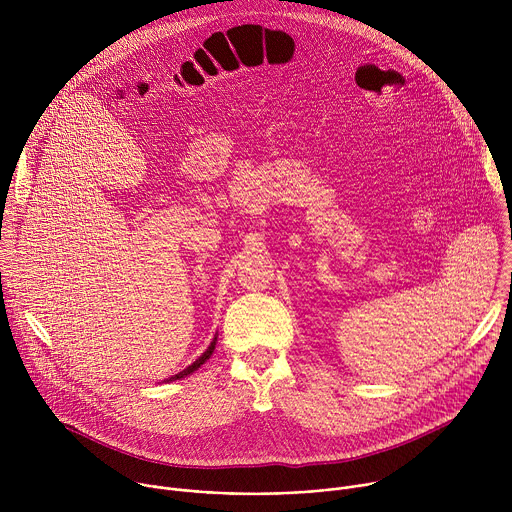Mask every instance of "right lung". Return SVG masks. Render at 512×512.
I'll return each mask as SVG.
<instances>
[{"mask_svg":"<svg viewBox=\"0 0 512 512\" xmlns=\"http://www.w3.org/2000/svg\"><path fill=\"white\" fill-rule=\"evenodd\" d=\"M216 336H218V334H216ZM216 336H214V338H212V342H210V346H208V348H206V350H204V352H202V354H200V356H198V358H196V360H194V362H192V364H190V367H186V369H184V371H180V373H178V375H174V377H170V379H168V381H178V379H184V377H188V375H192V373H194V371H198V369H200V367H202V364H204V362H206V360H208V358H210V354H212V352H214V346H216Z\"/></svg>","mask_w":512,"mask_h":512,"instance_id":"right-lung-1","label":"right lung"}]
</instances>
